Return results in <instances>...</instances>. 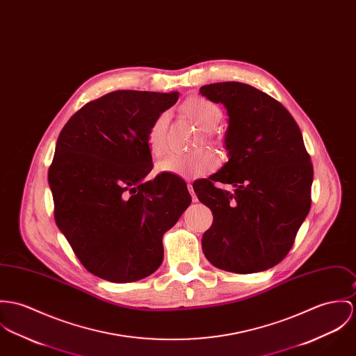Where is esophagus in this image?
<instances>
[{"label":"esophagus","instance_id":"1","mask_svg":"<svg viewBox=\"0 0 356 356\" xmlns=\"http://www.w3.org/2000/svg\"><path fill=\"white\" fill-rule=\"evenodd\" d=\"M188 189H189V192L192 194V200H193V202H197V201H198V198H197V195L194 193L193 186H192V184H191V182L188 184Z\"/></svg>","mask_w":356,"mask_h":356}]
</instances>
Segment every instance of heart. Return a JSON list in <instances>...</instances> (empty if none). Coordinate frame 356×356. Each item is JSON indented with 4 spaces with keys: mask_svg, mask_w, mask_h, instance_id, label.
<instances>
[{
    "mask_svg": "<svg viewBox=\"0 0 356 356\" xmlns=\"http://www.w3.org/2000/svg\"><path fill=\"white\" fill-rule=\"evenodd\" d=\"M181 113L202 131V141L213 147L222 148L220 138L212 134L222 118V108L213 102L202 97H188L181 104ZM167 127L168 114L161 113L147 131V144L152 155L161 156L167 148ZM218 165L216 156L205 149L193 154H171L156 164V171L162 174H172L182 178H197L213 171Z\"/></svg>",
    "mask_w": 356,
    "mask_h": 356,
    "instance_id": "1",
    "label": "heart"
}]
</instances>
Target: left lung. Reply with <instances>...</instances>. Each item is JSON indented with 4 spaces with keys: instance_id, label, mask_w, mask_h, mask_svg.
I'll return each mask as SVG.
<instances>
[{
    "instance_id": "8db88e82",
    "label": "left lung",
    "mask_w": 356,
    "mask_h": 356,
    "mask_svg": "<svg viewBox=\"0 0 356 356\" xmlns=\"http://www.w3.org/2000/svg\"><path fill=\"white\" fill-rule=\"evenodd\" d=\"M200 94L227 108L229 158L216 174L193 184L213 215L202 252L227 272L266 270L287 256L310 211L313 164L302 133L280 102L249 84L215 83Z\"/></svg>"
}]
</instances>
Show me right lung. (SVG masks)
<instances>
[{
    "label": "right lung",
    "mask_w": 356,
    "mask_h": 356,
    "mask_svg": "<svg viewBox=\"0 0 356 356\" xmlns=\"http://www.w3.org/2000/svg\"><path fill=\"white\" fill-rule=\"evenodd\" d=\"M178 92L121 90L83 106L66 122L49 168L56 223L84 268L113 283L152 275L163 235L192 197L185 181L151 172L147 131Z\"/></svg>",
    "instance_id": "1"
}]
</instances>
